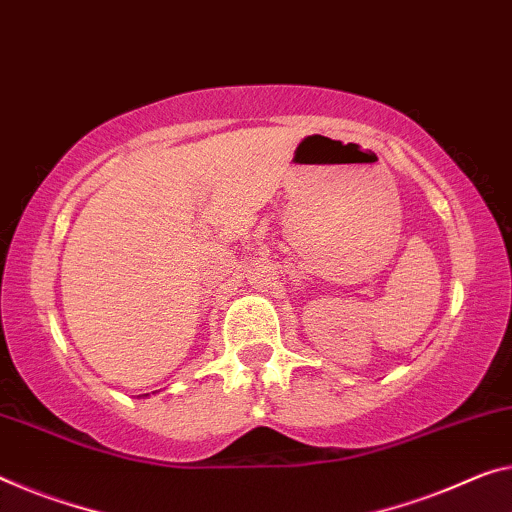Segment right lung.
Wrapping results in <instances>:
<instances>
[{"label": "right lung", "instance_id": "add662e5", "mask_svg": "<svg viewBox=\"0 0 512 512\" xmlns=\"http://www.w3.org/2000/svg\"><path fill=\"white\" fill-rule=\"evenodd\" d=\"M144 396H148V393H144Z\"/></svg>", "mask_w": 512, "mask_h": 512}]
</instances>
